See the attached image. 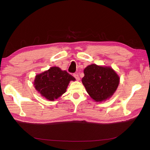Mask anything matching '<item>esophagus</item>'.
I'll return each mask as SVG.
<instances>
[{
  "label": "esophagus",
  "mask_w": 150,
  "mask_h": 150,
  "mask_svg": "<svg viewBox=\"0 0 150 150\" xmlns=\"http://www.w3.org/2000/svg\"><path fill=\"white\" fill-rule=\"evenodd\" d=\"M74 77L76 79V80H78V81L79 80V76L78 74H77V73H76V74H74Z\"/></svg>",
  "instance_id": "1"
}]
</instances>
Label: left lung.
Instances as JSON below:
<instances>
[{
  "mask_svg": "<svg viewBox=\"0 0 150 150\" xmlns=\"http://www.w3.org/2000/svg\"><path fill=\"white\" fill-rule=\"evenodd\" d=\"M82 83L89 96L97 102L105 101L114 94L119 83V77L110 67L92 64L84 69Z\"/></svg>",
  "mask_w": 150,
  "mask_h": 150,
  "instance_id": "8db88e82",
  "label": "left lung"
}]
</instances>
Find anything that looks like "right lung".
<instances>
[{"instance_id": "right-lung-1", "label": "right lung", "mask_w": 150, "mask_h": 150, "mask_svg": "<svg viewBox=\"0 0 150 150\" xmlns=\"http://www.w3.org/2000/svg\"><path fill=\"white\" fill-rule=\"evenodd\" d=\"M75 78L58 67H52L48 71L36 76L34 85L40 94L50 101H54L66 92L69 82Z\"/></svg>"}]
</instances>
